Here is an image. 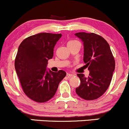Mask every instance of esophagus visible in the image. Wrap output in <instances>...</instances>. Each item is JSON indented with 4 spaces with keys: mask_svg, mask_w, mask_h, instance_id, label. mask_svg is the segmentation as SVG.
Returning a JSON list of instances; mask_svg holds the SVG:
<instances>
[{
    "mask_svg": "<svg viewBox=\"0 0 129 129\" xmlns=\"http://www.w3.org/2000/svg\"><path fill=\"white\" fill-rule=\"evenodd\" d=\"M74 76V75L73 74H70V73H67V76L68 78H70V77H71V76Z\"/></svg>",
    "mask_w": 129,
    "mask_h": 129,
    "instance_id": "obj_1",
    "label": "esophagus"
}]
</instances>
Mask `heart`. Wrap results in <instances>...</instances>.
I'll return each mask as SVG.
<instances>
[{
	"mask_svg": "<svg viewBox=\"0 0 129 129\" xmlns=\"http://www.w3.org/2000/svg\"><path fill=\"white\" fill-rule=\"evenodd\" d=\"M76 41H75V40H71L70 41H68V43H74V42H76Z\"/></svg>",
	"mask_w": 129,
	"mask_h": 129,
	"instance_id": "heart-1",
	"label": "heart"
}]
</instances>
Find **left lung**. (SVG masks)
Segmentation results:
<instances>
[{"label":"left lung","mask_w":129,"mask_h":129,"mask_svg":"<svg viewBox=\"0 0 129 129\" xmlns=\"http://www.w3.org/2000/svg\"><path fill=\"white\" fill-rule=\"evenodd\" d=\"M75 36L83 42V61L90 74H78L81 83L76 88L79 96L86 100L100 97L107 90L115 70V59L106 40L95 33H78Z\"/></svg>","instance_id":"obj_1"}]
</instances>
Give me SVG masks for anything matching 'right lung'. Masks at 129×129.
<instances>
[{"label": "right lung", "instance_id": "1", "mask_svg": "<svg viewBox=\"0 0 129 129\" xmlns=\"http://www.w3.org/2000/svg\"><path fill=\"white\" fill-rule=\"evenodd\" d=\"M61 34L43 33L25 38L15 59V69L24 93L33 101L44 103L54 96L60 81L66 76L63 70L47 71L48 59Z\"/></svg>", "mask_w": 129, "mask_h": 129}]
</instances>
